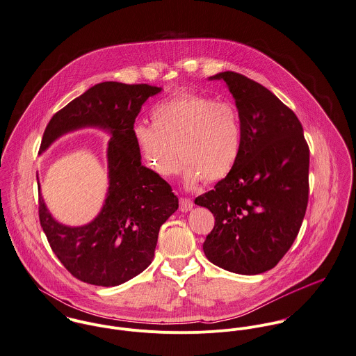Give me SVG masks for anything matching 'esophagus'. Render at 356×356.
Returning <instances> with one entry per match:
<instances>
[{"label": "esophagus", "mask_w": 356, "mask_h": 356, "mask_svg": "<svg viewBox=\"0 0 356 356\" xmlns=\"http://www.w3.org/2000/svg\"><path fill=\"white\" fill-rule=\"evenodd\" d=\"M194 202L190 198H180V211L181 212H188L190 209H193Z\"/></svg>", "instance_id": "1"}]
</instances>
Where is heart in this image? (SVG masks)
Segmentation results:
<instances>
[{"label":"heart","instance_id":"obj_1","mask_svg":"<svg viewBox=\"0 0 356 356\" xmlns=\"http://www.w3.org/2000/svg\"><path fill=\"white\" fill-rule=\"evenodd\" d=\"M151 120V124H135L132 134L143 162L154 175L170 177L177 173L179 155L187 187L204 179L218 181L234 169L243 136L235 104L179 92L158 102Z\"/></svg>","mask_w":356,"mask_h":356}]
</instances>
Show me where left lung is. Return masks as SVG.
Returning <instances> with one entry per match:
<instances>
[{"label": "left lung", "mask_w": 356, "mask_h": 356, "mask_svg": "<svg viewBox=\"0 0 356 356\" xmlns=\"http://www.w3.org/2000/svg\"><path fill=\"white\" fill-rule=\"evenodd\" d=\"M242 120V147L231 173L195 198L214 216L204 253L227 271L256 275L274 268L293 245L308 205L309 148L296 114L267 88L218 72Z\"/></svg>", "instance_id": "left-lung-1"}]
</instances>
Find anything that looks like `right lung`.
Segmentation results:
<instances>
[{
	"label": "right lung",
	"mask_w": 356,
	"mask_h": 356,
	"mask_svg": "<svg viewBox=\"0 0 356 356\" xmlns=\"http://www.w3.org/2000/svg\"><path fill=\"white\" fill-rule=\"evenodd\" d=\"M161 92L147 83L102 82L59 110L47 125L41 151L62 135L85 127L111 134L107 147L108 193L97 217L82 227L58 222L40 194L38 214L51 249L74 278L117 286L152 261L161 225L179 208L162 177L142 165L132 129L143 103Z\"/></svg>",
	"instance_id": "obj_1"
}]
</instances>
